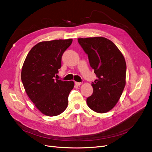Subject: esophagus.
I'll return each mask as SVG.
<instances>
[{"instance_id":"esophagus-1","label":"esophagus","mask_w":152,"mask_h":152,"mask_svg":"<svg viewBox=\"0 0 152 152\" xmlns=\"http://www.w3.org/2000/svg\"><path fill=\"white\" fill-rule=\"evenodd\" d=\"M75 84L76 85V86H81V84H82V83L81 82H75Z\"/></svg>"}]
</instances>
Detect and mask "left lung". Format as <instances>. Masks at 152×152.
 I'll use <instances>...</instances> for the list:
<instances>
[{"label": "left lung", "instance_id": "left-lung-1", "mask_svg": "<svg viewBox=\"0 0 152 152\" xmlns=\"http://www.w3.org/2000/svg\"><path fill=\"white\" fill-rule=\"evenodd\" d=\"M77 40L88 54L90 65L98 77L91 84L93 93L87 99V105L97 113L108 112L116 105L126 86L125 59L116 45L105 37Z\"/></svg>", "mask_w": 152, "mask_h": 152}]
</instances>
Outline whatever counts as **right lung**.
Returning <instances> with one entry per match:
<instances>
[{
	"instance_id": "add662e5",
	"label": "right lung",
	"mask_w": 152,
	"mask_h": 152,
	"mask_svg": "<svg viewBox=\"0 0 152 152\" xmlns=\"http://www.w3.org/2000/svg\"><path fill=\"white\" fill-rule=\"evenodd\" d=\"M72 41L68 39L40 42L31 49L23 62L21 79L25 90L45 115L58 116L67 107L74 82L54 77L61 67L62 54Z\"/></svg>"
}]
</instances>
